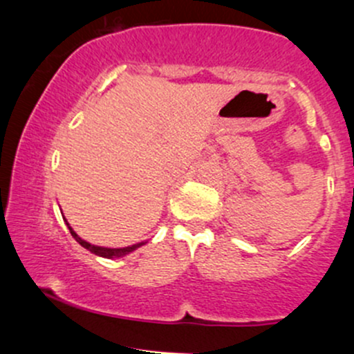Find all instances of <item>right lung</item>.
I'll return each instance as SVG.
<instances>
[{
	"label": "right lung",
	"instance_id": "right-lung-1",
	"mask_svg": "<svg viewBox=\"0 0 354 354\" xmlns=\"http://www.w3.org/2000/svg\"><path fill=\"white\" fill-rule=\"evenodd\" d=\"M67 227H68L70 234H72L73 239H75L77 242L80 243V245H82L84 248H87V250H91L92 254L100 255V257H106V259H118V257H122V255H127V254H129V252L136 250V248H138V247L145 245V243H136V245L124 247V248H106V247H95V245H91V243L85 242V240L80 239V236L77 235L75 232L72 230V228H70V225H68V223H67Z\"/></svg>",
	"mask_w": 354,
	"mask_h": 354
}]
</instances>
